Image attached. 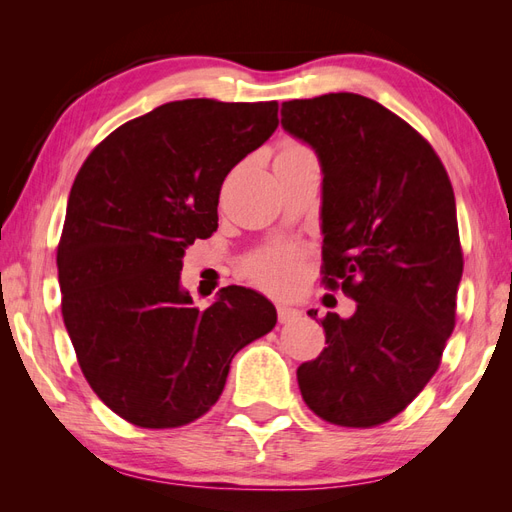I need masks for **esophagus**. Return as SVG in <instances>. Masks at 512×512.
Listing matches in <instances>:
<instances>
[{"label":"esophagus","instance_id":"esophagus-1","mask_svg":"<svg viewBox=\"0 0 512 512\" xmlns=\"http://www.w3.org/2000/svg\"><path fill=\"white\" fill-rule=\"evenodd\" d=\"M299 316H301L299 309L288 307V305H280V307H277V318H280V322H282V324L292 322V320H297Z\"/></svg>","mask_w":512,"mask_h":512}]
</instances>
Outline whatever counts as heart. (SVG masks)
I'll return each mask as SVG.
<instances>
[{
    "label": "heart",
    "instance_id": "heart-1",
    "mask_svg": "<svg viewBox=\"0 0 512 512\" xmlns=\"http://www.w3.org/2000/svg\"><path fill=\"white\" fill-rule=\"evenodd\" d=\"M307 151L301 145H286L282 153H301ZM245 271L250 280L262 288L280 290L292 282L294 273H297V256L288 247H273L265 250L245 262Z\"/></svg>",
    "mask_w": 512,
    "mask_h": 512
}]
</instances>
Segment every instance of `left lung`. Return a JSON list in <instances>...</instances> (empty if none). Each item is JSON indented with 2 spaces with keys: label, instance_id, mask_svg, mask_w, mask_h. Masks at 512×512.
Here are the masks:
<instances>
[{
  "label": "left lung",
  "instance_id": "1",
  "mask_svg": "<svg viewBox=\"0 0 512 512\" xmlns=\"http://www.w3.org/2000/svg\"><path fill=\"white\" fill-rule=\"evenodd\" d=\"M282 128L322 168V282L356 301L350 318H322L327 348L299 365V389L324 421L374 427L425 389L455 329L453 185L425 138L365 96L284 102Z\"/></svg>",
  "mask_w": 512,
  "mask_h": 512
}]
</instances>
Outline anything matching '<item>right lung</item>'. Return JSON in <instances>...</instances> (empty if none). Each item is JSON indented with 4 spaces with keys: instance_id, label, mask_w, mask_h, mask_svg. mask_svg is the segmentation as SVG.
<instances>
[{
    "instance_id": "right-lung-1",
    "label": "right lung",
    "mask_w": 512,
    "mask_h": 512,
    "mask_svg": "<svg viewBox=\"0 0 512 512\" xmlns=\"http://www.w3.org/2000/svg\"><path fill=\"white\" fill-rule=\"evenodd\" d=\"M277 102H168L123 123L76 175L57 247L61 314L94 393L128 423L181 427L220 399L230 361L277 322L228 286L207 309L179 284L218 230L226 175L275 132Z\"/></svg>"
}]
</instances>
